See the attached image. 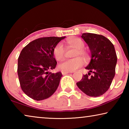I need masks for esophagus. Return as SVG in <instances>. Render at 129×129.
<instances>
[{"mask_svg": "<svg viewBox=\"0 0 129 129\" xmlns=\"http://www.w3.org/2000/svg\"><path fill=\"white\" fill-rule=\"evenodd\" d=\"M61 73L62 75H66V74L69 73H72L71 72H67V71H61Z\"/></svg>", "mask_w": 129, "mask_h": 129, "instance_id": "34e87169", "label": "esophagus"}]
</instances>
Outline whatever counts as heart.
<instances>
[{
	"instance_id": "1",
	"label": "heart",
	"mask_w": 129,
	"mask_h": 129,
	"mask_svg": "<svg viewBox=\"0 0 129 129\" xmlns=\"http://www.w3.org/2000/svg\"><path fill=\"white\" fill-rule=\"evenodd\" d=\"M67 43L71 47L77 49V51L74 54V57H78L65 60L59 64L58 67L62 71L67 72L75 71L84 65V60L80 57H83L85 60H87L88 58V53L85 49H84L85 43L80 38L70 39L68 40ZM53 54L57 61L62 60L64 58L65 49L62 43H59L54 46L53 49Z\"/></svg>"
}]
</instances>
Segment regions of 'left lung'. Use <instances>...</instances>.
Segmentation results:
<instances>
[{
    "label": "left lung",
    "instance_id": "8db88e82",
    "mask_svg": "<svg viewBox=\"0 0 129 129\" xmlns=\"http://www.w3.org/2000/svg\"><path fill=\"white\" fill-rule=\"evenodd\" d=\"M82 38L88 44L91 60L85 68L88 75L76 83L81 90L90 97H99L110 88L115 73L117 57L114 47L108 38L91 33H84ZM92 73L93 75L89 76Z\"/></svg>",
    "mask_w": 129,
    "mask_h": 129
}]
</instances>
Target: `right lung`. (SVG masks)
Listing matches in <instances>:
<instances>
[{"label":"right lung","mask_w":129,"mask_h":129,"mask_svg":"<svg viewBox=\"0 0 129 129\" xmlns=\"http://www.w3.org/2000/svg\"><path fill=\"white\" fill-rule=\"evenodd\" d=\"M65 37H44L30 42L18 58L17 75L21 88L26 95L41 101L53 94L57 89L62 73L49 72L56 68L53 49Z\"/></svg>","instance_id":"right-lung-1"}]
</instances>
